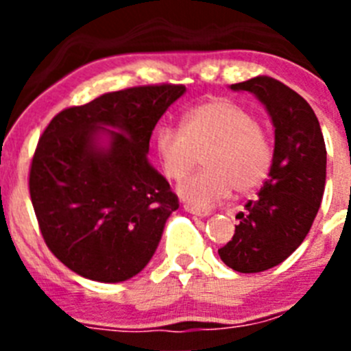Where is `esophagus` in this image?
<instances>
[{
	"label": "esophagus",
	"instance_id": "1",
	"mask_svg": "<svg viewBox=\"0 0 351 351\" xmlns=\"http://www.w3.org/2000/svg\"><path fill=\"white\" fill-rule=\"evenodd\" d=\"M184 210L186 213L190 214H195V216H200V218H206V216H209V210L206 209H198V207H193V206H184Z\"/></svg>",
	"mask_w": 351,
	"mask_h": 351
}]
</instances>
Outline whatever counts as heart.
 I'll return each mask as SVG.
<instances>
[{"label":"heart","mask_w":351,"mask_h":351,"mask_svg":"<svg viewBox=\"0 0 351 351\" xmlns=\"http://www.w3.org/2000/svg\"><path fill=\"white\" fill-rule=\"evenodd\" d=\"M161 170L181 181L204 156L206 170L179 186V195L198 207L221 202L235 190L251 193L265 182L274 161V145L255 114L228 100H210L190 108L181 128L156 132Z\"/></svg>","instance_id":"b5f03b06"}]
</instances>
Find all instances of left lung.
I'll use <instances>...</instances> for the list:
<instances>
[{
    "label": "left lung",
    "mask_w": 351,
    "mask_h": 351,
    "mask_svg": "<svg viewBox=\"0 0 351 351\" xmlns=\"http://www.w3.org/2000/svg\"><path fill=\"white\" fill-rule=\"evenodd\" d=\"M230 88L253 93L274 125L269 179L235 216L232 241L218 250L228 267L250 274L274 267L302 244L324 197L327 151L313 108L283 82L260 75Z\"/></svg>",
    "instance_id": "8db88e82"
}]
</instances>
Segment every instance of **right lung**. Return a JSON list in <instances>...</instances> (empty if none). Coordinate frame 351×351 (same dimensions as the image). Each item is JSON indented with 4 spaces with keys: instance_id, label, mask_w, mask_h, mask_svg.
<instances>
[{
    "instance_id": "right-lung-1",
    "label": "right lung",
    "mask_w": 351,
    "mask_h": 351,
    "mask_svg": "<svg viewBox=\"0 0 351 351\" xmlns=\"http://www.w3.org/2000/svg\"><path fill=\"white\" fill-rule=\"evenodd\" d=\"M184 91L154 84L107 93L64 108L43 130L31 160V204L43 241L70 271L119 283L154 255L179 200L149 163V141Z\"/></svg>"
}]
</instances>
